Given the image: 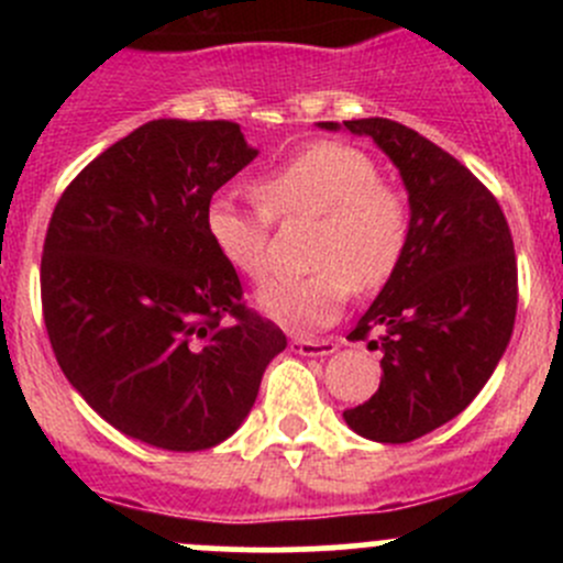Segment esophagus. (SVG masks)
<instances>
[{
  "instance_id": "34e87169",
  "label": "esophagus",
  "mask_w": 563,
  "mask_h": 563,
  "mask_svg": "<svg viewBox=\"0 0 563 563\" xmlns=\"http://www.w3.org/2000/svg\"><path fill=\"white\" fill-rule=\"evenodd\" d=\"M291 351L299 356H329L338 351V343L334 340H302L294 338L291 340Z\"/></svg>"
}]
</instances>
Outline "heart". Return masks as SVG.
I'll return each mask as SVG.
<instances>
[{
  "mask_svg": "<svg viewBox=\"0 0 563 563\" xmlns=\"http://www.w3.org/2000/svg\"><path fill=\"white\" fill-rule=\"evenodd\" d=\"M261 207L229 196L207 207V236L223 264L245 280L269 275L272 220L316 218L308 264L313 275L266 283L255 302L266 316L297 329L332 323L351 286L367 294L387 286L406 255L411 209L376 161L338 141L305 146L253 181Z\"/></svg>",
  "mask_w": 563,
  "mask_h": 563,
  "instance_id": "b5f03b06",
  "label": "heart"
}]
</instances>
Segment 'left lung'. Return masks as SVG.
Returning a JSON list of instances; mask_svg holds the SVG:
<instances>
[{
    "mask_svg": "<svg viewBox=\"0 0 563 563\" xmlns=\"http://www.w3.org/2000/svg\"><path fill=\"white\" fill-rule=\"evenodd\" d=\"M371 135L402 176L411 207L406 255L349 340L378 341V391L343 419L354 433L406 444L455 419L512 338L518 261L493 192L450 152L391 119L318 122Z\"/></svg>",
    "mask_w": 563,
    "mask_h": 563,
    "instance_id": "obj_1",
    "label": "left lung"
}]
</instances>
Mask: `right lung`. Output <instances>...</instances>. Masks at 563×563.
<instances>
[{"instance_id":"right-lung-1","label":"right lung","mask_w":563,"mask_h":563,"mask_svg":"<svg viewBox=\"0 0 563 563\" xmlns=\"http://www.w3.org/2000/svg\"><path fill=\"white\" fill-rule=\"evenodd\" d=\"M255 155L236 122L155 119L51 214L40 294L56 362L108 424L157 450L229 439L286 349L207 236L209 201Z\"/></svg>"}]
</instances>
